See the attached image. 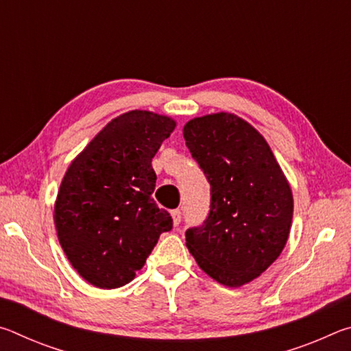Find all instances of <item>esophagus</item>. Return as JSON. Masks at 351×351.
Instances as JSON below:
<instances>
[{
	"label": "esophagus",
	"mask_w": 351,
	"mask_h": 351,
	"mask_svg": "<svg viewBox=\"0 0 351 351\" xmlns=\"http://www.w3.org/2000/svg\"><path fill=\"white\" fill-rule=\"evenodd\" d=\"M171 218H173V223L178 226L181 223V218H182V212L180 209H175L171 210Z\"/></svg>",
	"instance_id": "34e87169"
}]
</instances>
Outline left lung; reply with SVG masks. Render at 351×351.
I'll return each mask as SVG.
<instances>
[{"mask_svg": "<svg viewBox=\"0 0 351 351\" xmlns=\"http://www.w3.org/2000/svg\"><path fill=\"white\" fill-rule=\"evenodd\" d=\"M182 134L210 184L209 215L187 229L186 245L213 280L243 287L268 269L287 245L293 192L268 142L241 117H195Z\"/></svg>", "mask_w": 351, "mask_h": 351, "instance_id": "1", "label": "left lung"}]
</instances>
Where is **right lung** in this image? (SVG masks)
<instances>
[{
    "label": "right lung",
    "instance_id": "obj_1",
    "mask_svg": "<svg viewBox=\"0 0 351 351\" xmlns=\"http://www.w3.org/2000/svg\"><path fill=\"white\" fill-rule=\"evenodd\" d=\"M175 127L169 116L123 112L64 173L54 207L57 237L73 268L94 287L132 282L159 235L173 228L170 213L152 197V159Z\"/></svg>",
    "mask_w": 351,
    "mask_h": 351
}]
</instances>
